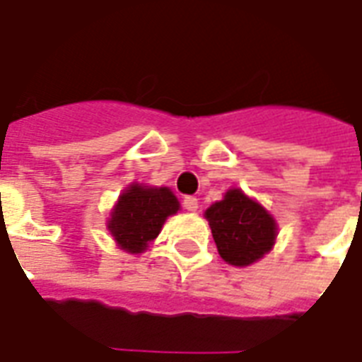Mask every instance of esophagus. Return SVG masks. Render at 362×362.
<instances>
[{"label":"esophagus","mask_w":362,"mask_h":362,"mask_svg":"<svg viewBox=\"0 0 362 362\" xmlns=\"http://www.w3.org/2000/svg\"><path fill=\"white\" fill-rule=\"evenodd\" d=\"M184 209L189 213H196L197 211V207H199V202H197V197L194 196H188V197H184Z\"/></svg>","instance_id":"esophagus-1"}]
</instances>
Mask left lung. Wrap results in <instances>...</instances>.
<instances>
[{
	"label": "left lung",
	"mask_w": 362,
	"mask_h": 362,
	"mask_svg": "<svg viewBox=\"0 0 362 362\" xmlns=\"http://www.w3.org/2000/svg\"><path fill=\"white\" fill-rule=\"evenodd\" d=\"M219 256L227 264L246 267L273 250L277 240V221L258 199L240 188H230L219 202L205 209Z\"/></svg>",
	"instance_id": "8db88e82"
}]
</instances>
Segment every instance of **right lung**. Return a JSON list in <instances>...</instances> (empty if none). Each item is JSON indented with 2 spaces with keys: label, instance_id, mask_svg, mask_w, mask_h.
I'll return each mask as SVG.
<instances>
[{
  "label": "right lung",
  "instance_id": "obj_1",
  "mask_svg": "<svg viewBox=\"0 0 362 362\" xmlns=\"http://www.w3.org/2000/svg\"><path fill=\"white\" fill-rule=\"evenodd\" d=\"M180 211V202L166 186L129 184L110 209L106 228L119 250L141 254L163 230L168 217Z\"/></svg>",
  "mask_w": 362,
  "mask_h": 362
}]
</instances>
